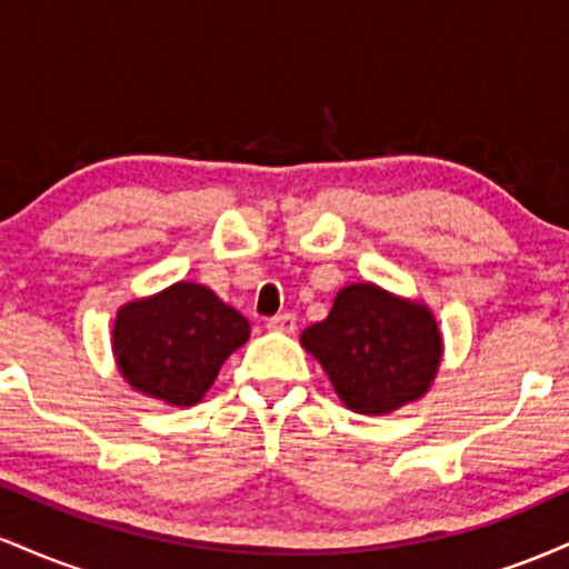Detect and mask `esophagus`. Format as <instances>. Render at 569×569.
Here are the masks:
<instances>
[{
  "label": "esophagus",
  "instance_id": "34e87169",
  "mask_svg": "<svg viewBox=\"0 0 569 569\" xmlns=\"http://www.w3.org/2000/svg\"><path fill=\"white\" fill-rule=\"evenodd\" d=\"M267 329L270 331H280V335H293L297 331V318L291 312H283V316H276L267 321Z\"/></svg>",
  "mask_w": 569,
  "mask_h": 569
}]
</instances>
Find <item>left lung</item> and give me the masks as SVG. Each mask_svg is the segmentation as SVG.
I'll list each match as a JSON object with an SVG mask.
<instances>
[{
	"label": "left lung",
	"mask_w": 569,
	"mask_h": 569,
	"mask_svg": "<svg viewBox=\"0 0 569 569\" xmlns=\"http://www.w3.org/2000/svg\"><path fill=\"white\" fill-rule=\"evenodd\" d=\"M302 348L321 363L339 401L358 415H390L420 401L439 375L443 337L426 302L377 283H350Z\"/></svg>",
	"instance_id": "obj_1"
}]
</instances>
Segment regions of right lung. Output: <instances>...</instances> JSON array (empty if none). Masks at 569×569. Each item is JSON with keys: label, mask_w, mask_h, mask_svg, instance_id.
<instances>
[{"label": "right lung", "mask_w": 569, "mask_h": 569, "mask_svg": "<svg viewBox=\"0 0 569 569\" xmlns=\"http://www.w3.org/2000/svg\"><path fill=\"white\" fill-rule=\"evenodd\" d=\"M248 337L251 323L234 307L206 286L179 280L117 310L112 352L136 393L168 407H192Z\"/></svg>", "instance_id": "obj_1"}]
</instances>
